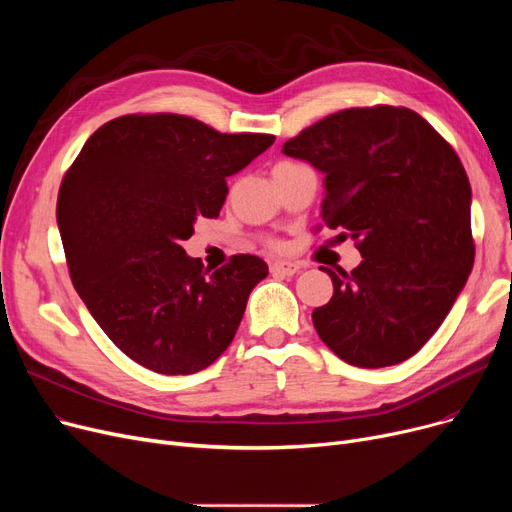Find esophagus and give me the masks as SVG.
<instances>
[{
	"label": "esophagus",
	"instance_id": "esophagus-1",
	"mask_svg": "<svg viewBox=\"0 0 512 512\" xmlns=\"http://www.w3.org/2000/svg\"><path fill=\"white\" fill-rule=\"evenodd\" d=\"M270 272L278 278H290L299 272V265L292 263V261H274L270 265Z\"/></svg>",
	"mask_w": 512,
	"mask_h": 512
}]
</instances>
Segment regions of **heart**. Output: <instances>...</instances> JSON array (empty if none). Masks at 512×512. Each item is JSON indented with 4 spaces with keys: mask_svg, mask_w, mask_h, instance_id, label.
Masks as SVG:
<instances>
[{
    "mask_svg": "<svg viewBox=\"0 0 512 512\" xmlns=\"http://www.w3.org/2000/svg\"><path fill=\"white\" fill-rule=\"evenodd\" d=\"M280 164H282V161H280ZM265 245L270 249H280L282 247L280 240H276V238H265Z\"/></svg>",
    "mask_w": 512,
    "mask_h": 512,
    "instance_id": "obj_1",
    "label": "heart"
}]
</instances>
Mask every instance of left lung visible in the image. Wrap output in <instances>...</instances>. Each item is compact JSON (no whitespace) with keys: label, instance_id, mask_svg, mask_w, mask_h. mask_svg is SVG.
Returning a JSON list of instances; mask_svg holds the SVG:
<instances>
[{"label":"left lung","instance_id":"left-lung-1","mask_svg":"<svg viewBox=\"0 0 512 512\" xmlns=\"http://www.w3.org/2000/svg\"><path fill=\"white\" fill-rule=\"evenodd\" d=\"M282 153L326 174L315 226L353 238L361 265L321 267L334 297L313 326L348 365L407 361L436 334L475 261L471 184L459 155L409 107H351L321 118Z\"/></svg>","mask_w":512,"mask_h":512}]
</instances>
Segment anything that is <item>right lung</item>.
I'll return each mask as SVG.
<instances>
[{
  "label": "right lung",
  "instance_id": "add662e5",
  "mask_svg": "<svg viewBox=\"0 0 512 512\" xmlns=\"http://www.w3.org/2000/svg\"><path fill=\"white\" fill-rule=\"evenodd\" d=\"M274 141L182 114H126L99 126L66 170L56 215L72 284L134 363L188 375L230 346L267 263L232 255L211 272L182 240L199 218H218L226 176Z\"/></svg>",
  "mask_w": 512,
  "mask_h": 512
}]
</instances>
